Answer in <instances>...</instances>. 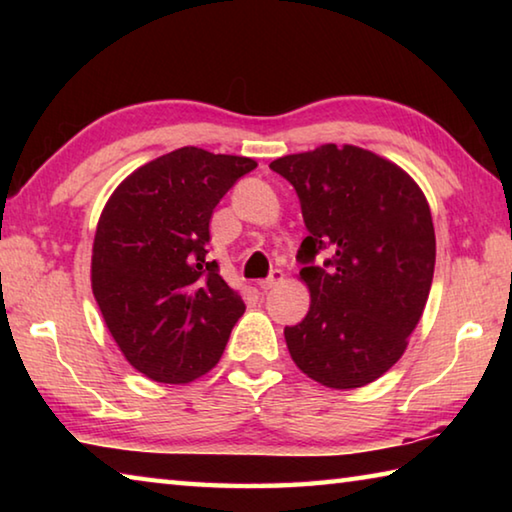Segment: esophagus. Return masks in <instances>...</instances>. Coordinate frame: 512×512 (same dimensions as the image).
<instances>
[{"instance_id":"1","label":"esophagus","mask_w":512,"mask_h":512,"mask_svg":"<svg viewBox=\"0 0 512 512\" xmlns=\"http://www.w3.org/2000/svg\"><path fill=\"white\" fill-rule=\"evenodd\" d=\"M284 280V273L280 271V268H275V271L266 277V280H259V289L262 291H268V289H275L277 284H280Z\"/></svg>"}]
</instances>
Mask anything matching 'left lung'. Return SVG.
Wrapping results in <instances>:
<instances>
[{
  "label": "left lung",
  "instance_id": "left-lung-1",
  "mask_svg": "<svg viewBox=\"0 0 512 512\" xmlns=\"http://www.w3.org/2000/svg\"><path fill=\"white\" fill-rule=\"evenodd\" d=\"M271 169L298 192L309 230L298 257L311 305L284 327L296 366L327 388H361L391 370L427 305L436 232L420 185L352 144L284 155ZM320 249L333 257L310 264Z\"/></svg>",
  "mask_w": 512,
  "mask_h": 512
}]
</instances>
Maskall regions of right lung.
Returning a JSON list of instances; mask_svg holds the SVG:
<instances>
[{"label":"right lung","mask_w":512,"mask_h":512,"mask_svg":"<svg viewBox=\"0 0 512 512\" xmlns=\"http://www.w3.org/2000/svg\"><path fill=\"white\" fill-rule=\"evenodd\" d=\"M257 167L244 155L183 146L119 183L92 244V293L135 370L189 384L219 363L244 300L207 262L210 219L225 192Z\"/></svg>","instance_id":"add662e5"}]
</instances>
